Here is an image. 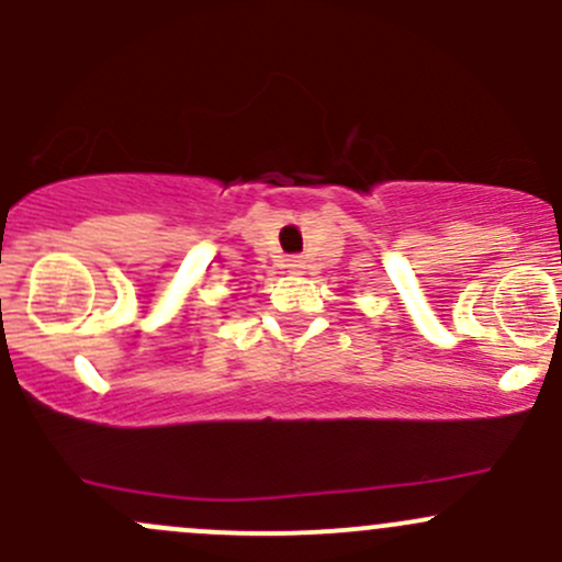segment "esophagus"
<instances>
[{
  "label": "esophagus",
  "instance_id": "esophagus-1",
  "mask_svg": "<svg viewBox=\"0 0 562 562\" xmlns=\"http://www.w3.org/2000/svg\"><path fill=\"white\" fill-rule=\"evenodd\" d=\"M288 269H291L293 274H304V269H306V261H304V258H299V256L288 258Z\"/></svg>",
  "mask_w": 562,
  "mask_h": 562
}]
</instances>
